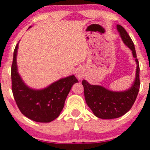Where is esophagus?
<instances>
[{"label":"esophagus","instance_id":"1","mask_svg":"<svg viewBox=\"0 0 150 150\" xmlns=\"http://www.w3.org/2000/svg\"><path fill=\"white\" fill-rule=\"evenodd\" d=\"M76 77L79 79V80H82L84 77H85V73H84V71L82 69V68H79L78 69V71H76Z\"/></svg>","mask_w":150,"mask_h":150}]
</instances>
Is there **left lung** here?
<instances>
[{
    "label": "left lung",
    "mask_w": 150,
    "mask_h": 150,
    "mask_svg": "<svg viewBox=\"0 0 150 150\" xmlns=\"http://www.w3.org/2000/svg\"><path fill=\"white\" fill-rule=\"evenodd\" d=\"M116 28L123 42L132 51L135 58V77L131 86L122 91H110L102 85H91L85 79L82 80L87 105L96 116L102 119H116L127 113L133 105L140 88V68L133 42L122 25L118 24Z\"/></svg>",
    "instance_id": "obj_1"
}]
</instances>
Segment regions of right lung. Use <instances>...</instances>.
Here are the masks:
<instances>
[{"label": "right lung", "mask_w": 150, "mask_h": 150, "mask_svg": "<svg viewBox=\"0 0 150 150\" xmlns=\"http://www.w3.org/2000/svg\"><path fill=\"white\" fill-rule=\"evenodd\" d=\"M18 44L14 51L12 65V93L17 105L21 112L31 120L42 123L52 122L60 114L71 87L78 82L77 79L72 74L42 89L30 88L18 72Z\"/></svg>", "instance_id": "add662e5"}]
</instances>
